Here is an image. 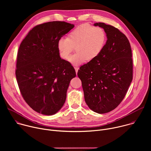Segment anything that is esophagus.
Returning a JSON list of instances; mask_svg holds the SVG:
<instances>
[{
  "mask_svg": "<svg viewBox=\"0 0 151 151\" xmlns=\"http://www.w3.org/2000/svg\"><path fill=\"white\" fill-rule=\"evenodd\" d=\"M74 68H75V69L76 73H78V69H79V68H77V67H75Z\"/></svg>",
  "mask_w": 151,
  "mask_h": 151,
  "instance_id": "obj_1",
  "label": "esophagus"
}]
</instances>
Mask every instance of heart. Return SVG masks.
I'll use <instances>...</instances> for the list:
<instances>
[{
  "label": "heart",
  "mask_w": 151,
  "mask_h": 151,
  "mask_svg": "<svg viewBox=\"0 0 151 151\" xmlns=\"http://www.w3.org/2000/svg\"><path fill=\"white\" fill-rule=\"evenodd\" d=\"M106 41L104 30L99 26L83 24L72 30L67 38H61L58 40L57 48L60 56L68 60L74 50L70 61L78 66L86 60L91 61L97 57L103 50Z\"/></svg>",
  "instance_id": "b5f03b06"
}]
</instances>
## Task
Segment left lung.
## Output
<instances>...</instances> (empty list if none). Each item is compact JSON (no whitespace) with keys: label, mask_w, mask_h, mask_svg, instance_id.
Returning a JSON list of instances; mask_svg holds the SVG:
<instances>
[{"label":"left lung","mask_w":151,"mask_h":151,"mask_svg":"<svg viewBox=\"0 0 151 151\" xmlns=\"http://www.w3.org/2000/svg\"><path fill=\"white\" fill-rule=\"evenodd\" d=\"M106 44L94 59L81 66L78 76L82 81L85 101L93 111H112L124 99L133 79L131 46L126 36L118 29L104 23Z\"/></svg>","instance_id":"left-lung-1"}]
</instances>
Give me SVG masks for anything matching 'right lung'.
I'll list each match as a JSON object with an SVG mask.
<instances>
[{
  "label": "right lung",
  "mask_w": 151,
  "mask_h": 151,
  "mask_svg": "<svg viewBox=\"0 0 151 151\" xmlns=\"http://www.w3.org/2000/svg\"><path fill=\"white\" fill-rule=\"evenodd\" d=\"M64 21H51L33 27L19 45L15 75L23 99L35 111L45 115L58 112L66 99L76 72L60 58L57 42L74 27Z\"/></svg>",
  "instance_id": "1"
}]
</instances>
